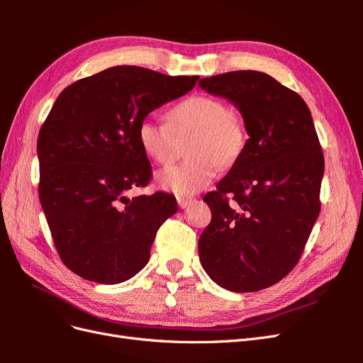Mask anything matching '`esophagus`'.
<instances>
[{
  "label": "esophagus",
  "instance_id": "esophagus-1",
  "mask_svg": "<svg viewBox=\"0 0 363 363\" xmlns=\"http://www.w3.org/2000/svg\"><path fill=\"white\" fill-rule=\"evenodd\" d=\"M192 201H194L192 196H177V203H179V207H180V208L189 207Z\"/></svg>",
  "mask_w": 363,
  "mask_h": 363
}]
</instances>
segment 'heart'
<instances>
[{
	"label": "heart",
	"instance_id": "1",
	"mask_svg": "<svg viewBox=\"0 0 363 363\" xmlns=\"http://www.w3.org/2000/svg\"><path fill=\"white\" fill-rule=\"evenodd\" d=\"M142 151L159 164H168L191 140L189 163L175 164L156 174L160 189L189 196L211 184L221 168L233 167L244 155L247 131L238 115L215 96L195 95L174 106L168 123L147 116L139 123Z\"/></svg>",
	"mask_w": 363,
	"mask_h": 363
}]
</instances>
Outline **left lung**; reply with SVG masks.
Returning <instances> with one entry per match:
<instances>
[{
	"label": "left lung",
	"mask_w": 363,
	"mask_h": 363,
	"mask_svg": "<svg viewBox=\"0 0 363 363\" xmlns=\"http://www.w3.org/2000/svg\"><path fill=\"white\" fill-rule=\"evenodd\" d=\"M199 86L232 103L248 135L244 155L204 196L212 221L199 240L201 267L232 292L269 288L296 265L320 215L324 156L311 111L259 71L207 77Z\"/></svg>",
	"instance_id": "left-lung-1"
}]
</instances>
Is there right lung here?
I'll return each instance as SVG.
<instances>
[{"label":"right lung","mask_w":363,"mask_h":363,"mask_svg":"<svg viewBox=\"0 0 363 363\" xmlns=\"http://www.w3.org/2000/svg\"><path fill=\"white\" fill-rule=\"evenodd\" d=\"M199 79L123 65L72 83L54 103L38 138L39 199L59 256L77 276L116 284L148 263L177 201L164 192L127 196L151 179L138 127Z\"/></svg>","instance_id":"obj_1"}]
</instances>
